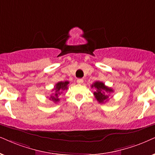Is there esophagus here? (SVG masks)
I'll return each instance as SVG.
<instances>
[{"instance_id":"obj_1","label":"esophagus","mask_w":155,"mask_h":155,"mask_svg":"<svg viewBox=\"0 0 155 155\" xmlns=\"http://www.w3.org/2000/svg\"><path fill=\"white\" fill-rule=\"evenodd\" d=\"M76 82H77V83L79 84H83L84 80L82 79H78L77 81H76Z\"/></svg>"}]
</instances>
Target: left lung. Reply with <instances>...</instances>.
I'll return each mask as SVG.
<instances>
[{
  "label": "left lung",
  "mask_w": 155,
  "mask_h": 155,
  "mask_svg": "<svg viewBox=\"0 0 155 155\" xmlns=\"http://www.w3.org/2000/svg\"><path fill=\"white\" fill-rule=\"evenodd\" d=\"M92 88H95L96 91L94 92V95L96 99L99 103H104L107 101L109 98V95L107 93H111L114 90L111 88H109L101 81H96L91 85Z\"/></svg>",
  "instance_id": "8db88e82"
}]
</instances>
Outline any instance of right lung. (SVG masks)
I'll use <instances>...</instances> for the list:
<instances>
[{"instance_id":"obj_1","label":"right lung","mask_w":155,"mask_h":155,"mask_svg":"<svg viewBox=\"0 0 155 155\" xmlns=\"http://www.w3.org/2000/svg\"><path fill=\"white\" fill-rule=\"evenodd\" d=\"M69 84V82L68 81H60L58 82L55 85L54 89H53V91H55V94L54 95H51L50 97V100L54 101V102L56 103L58 101H59V99H58V96H59L61 94H62V91H64V90H66L68 89V84Z\"/></svg>"}]
</instances>
